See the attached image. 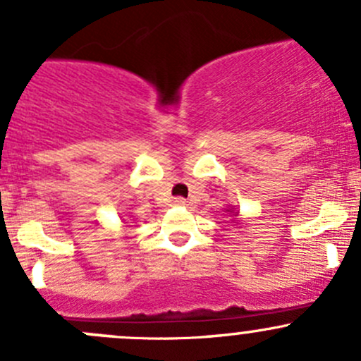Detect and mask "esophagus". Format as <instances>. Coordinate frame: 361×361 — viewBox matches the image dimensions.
<instances>
[{
	"mask_svg": "<svg viewBox=\"0 0 361 361\" xmlns=\"http://www.w3.org/2000/svg\"><path fill=\"white\" fill-rule=\"evenodd\" d=\"M174 202H176L178 204V206H185V204H187V201H185V199H176V201H174Z\"/></svg>",
	"mask_w": 361,
	"mask_h": 361,
	"instance_id": "obj_1",
	"label": "esophagus"
}]
</instances>
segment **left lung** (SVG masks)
Returning a JSON list of instances; mask_svg holds the SVG:
<instances>
[{
	"label": "left lung",
	"mask_w": 361,
	"mask_h": 361,
	"mask_svg": "<svg viewBox=\"0 0 361 361\" xmlns=\"http://www.w3.org/2000/svg\"><path fill=\"white\" fill-rule=\"evenodd\" d=\"M225 211H227V213H228V216H238V214H239V211H238V207H234V206H231V207H228V209H225Z\"/></svg>",
	"instance_id": "1"
}]
</instances>
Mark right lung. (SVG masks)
<instances>
[{"mask_svg": "<svg viewBox=\"0 0 361 361\" xmlns=\"http://www.w3.org/2000/svg\"><path fill=\"white\" fill-rule=\"evenodd\" d=\"M123 224H126V221H123Z\"/></svg>", "mask_w": 361, "mask_h": 361, "instance_id": "add662e5", "label": "right lung"}]
</instances>
